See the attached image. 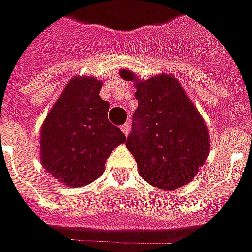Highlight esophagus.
<instances>
[{
  "mask_svg": "<svg viewBox=\"0 0 252 252\" xmlns=\"http://www.w3.org/2000/svg\"><path fill=\"white\" fill-rule=\"evenodd\" d=\"M121 131H123V133H124L126 136H128V133H129V124L126 123L124 126H121Z\"/></svg>",
  "mask_w": 252,
  "mask_h": 252,
  "instance_id": "esophagus-1",
  "label": "esophagus"
}]
</instances>
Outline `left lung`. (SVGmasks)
I'll use <instances>...</instances> for the list:
<instances>
[{
  "instance_id": "left-lung-1",
  "label": "left lung",
  "mask_w": 252,
  "mask_h": 252,
  "mask_svg": "<svg viewBox=\"0 0 252 252\" xmlns=\"http://www.w3.org/2000/svg\"><path fill=\"white\" fill-rule=\"evenodd\" d=\"M120 76L136 86L138 109L126 144L138 162L139 175L159 189L186 186L210 150L203 117L172 75L140 80L129 69H121Z\"/></svg>"
}]
</instances>
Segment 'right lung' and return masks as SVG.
<instances>
[{"mask_svg":"<svg viewBox=\"0 0 252 252\" xmlns=\"http://www.w3.org/2000/svg\"><path fill=\"white\" fill-rule=\"evenodd\" d=\"M102 82L73 77L40 128V162L68 187H83L103 173L105 162L126 135L108 120Z\"/></svg>","mask_w":252,"mask_h":252,"instance_id":"obj_1","label":"right lung"}]
</instances>
